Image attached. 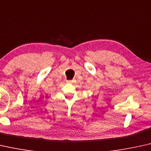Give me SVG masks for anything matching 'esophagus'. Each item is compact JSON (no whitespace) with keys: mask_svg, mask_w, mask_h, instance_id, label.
Listing matches in <instances>:
<instances>
[{"mask_svg":"<svg viewBox=\"0 0 151 151\" xmlns=\"http://www.w3.org/2000/svg\"><path fill=\"white\" fill-rule=\"evenodd\" d=\"M66 82L68 83H73V81H72V80H68Z\"/></svg>","mask_w":151,"mask_h":151,"instance_id":"obj_1","label":"esophagus"}]
</instances>
